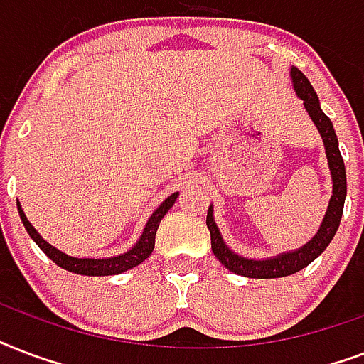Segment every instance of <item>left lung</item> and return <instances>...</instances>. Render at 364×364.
Wrapping results in <instances>:
<instances>
[{"label":"left lung","instance_id":"left-lung-1","mask_svg":"<svg viewBox=\"0 0 364 364\" xmlns=\"http://www.w3.org/2000/svg\"><path fill=\"white\" fill-rule=\"evenodd\" d=\"M290 80H292V87H294L296 97L304 100V108L314 121V125L317 127V131L323 138V144H325L326 161H328V171H331L332 178V196L331 201H328V207H326L325 218L321 222L319 230H317L314 237L309 239L306 245H302L300 249L279 252L277 256H269V258H247V256L237 255L235 250L230 249L224 237H222L216 222H214V210L213 205H210L207 213V228L210 232V247H213L214 256L220 260V264L226 269L237 273V275H243V277L275 279L287 277V275L300 272L306 266H309L328 247L332 237L336 235L340 220H342L348 182H346V167H343L342 154H340V148H338L336 131L332 127V121L321 109L319 97L314 91L311 83L296 66L290 68Z\"/></svg>","mask_w":364,"mask_h":364}]
</instances>
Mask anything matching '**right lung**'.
<instances>
[{
	"mask_svg": "<svg viewBox=\"0 0 364 364\" xmlns=\"http://www.w3.org/2000/svg\"><path fill=\"white\" fill-rule=\"evenodd\" d=\"M176 197H178V191H174L173 196H168L167 199L154 210V214L150 216V220L146 222V226H144L142 235H140V239H138L136 243L132 245L131 249L127 250V252H123V255L108 256V258H77V256H70L66 255V252H62V250H58L50 243H47V241L39 235L38 230L30 224V220L26 218V214L22 210L21 201H16V207H18V214H21V220L22 224H24V228H26L28 235L36 241V245L43 250L45 255L49 256L50 260L55 262L56 266H60L62 269H66V272L77 273V275L104 277V275H117V273H123L127 272V269H132V267H136L138 264H142V262L154 252L159 222H161L163 216L168 213V208L173 207L174 201H176Z\"/></svg>",
	"mask_w": 364,
	"mask_h": 364,
	"instance_id": "obj_1",
	"label": "right lung"
}]
</instances>
